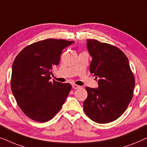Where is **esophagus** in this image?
Segmentation results:
<instances>
[{"instance_id": "obj_1", "label": "esophagus", "mask_w": 147, "mask_h": 147, "mask_svg": "<svg viewBox=\"0 0 147 147\" xmlns=\"http://www.w3.org/2000/svg\"><path fill=\"white\" fill-rule=\"evenodd\" d=\"M81 86L77 85H75V84H74V85H72V88H73L74 89H79V88H81Z\"/></svg>"}]
</instances>
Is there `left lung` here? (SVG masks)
Masks as SVG:
<instances>
[{
	"label": "left lung",
	"mask_w": 147,
	"mask_h": 147,
	"mask_svg": "<svg viewBox=\"0 0 147 147\" xmlns=\"http://www.w3.org/2000/svg\"><path fill=\"white\" fill-rule=\"evenodd\" d=\"M92 60L90 72L97 79L98 87L85 88L83 103L87 116L99 124L116 120L126 111L133 97L135 80L128 58L120 49L96 40H87Z\"/></svg>",
	"instance_id": "1"
}]
</instances>
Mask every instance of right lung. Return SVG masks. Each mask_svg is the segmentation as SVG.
<instances>
[{"mask_svg":"<svg viewBox=\"0 0 147 147\" xmlns=\"http://www.w3.org/2000/svg\"><path fill=\"white\" fill-rule=\"evenodd\" d=\"M75 42L47 39L25 47L13 62L11 87L21 110L31 120L48 122L62 108L69 83L51 81L52 69L66 47Z\"/></svg>","mask_w":147,"mask_h":147,"instance_id":"1","label":"right lung"}]
</instances>
